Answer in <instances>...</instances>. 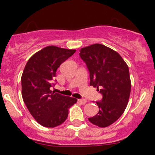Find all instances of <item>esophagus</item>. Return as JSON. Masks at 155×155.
<instances>
[{
    "label": "esophagus",
    "mask_w": 155,
    "mask_h": 155,
    "mask_svg": "<svg viewBox=\"0 0 155 155\" xmlns=\"http://www.w3.org/2000/svg\"><path fill=\"white\" fill-rule=\"evenodd\" d=\"M78 101H79L81 104H82V105H84V104H85L87 103V101L85 99H79Z\"/></svg>",
    "instance_id": "34e87169"
}]
</instances>
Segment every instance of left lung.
<instances>
[{"label": "left lung", "mask_w": 155, "mask_h": 155, "mask_svg": "<svg viewBox=\"0 0 155 155\" xmlns=\"http://www.w3.org/2000/svg\"><path fill=\"white\" fill-rule=\"evenodd\" d=\"M79 51L90 73V85L103 96L96 102L99 112L88 120L106 127L121 116L128 104L131 89L129 68L118 52L104 45H91Z\"/></svg>", "instance_id": "1"}]
</instances>
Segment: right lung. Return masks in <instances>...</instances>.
I'll list each match as a JSON object with an SVG mask.
<instances>
[{"mask_svg": "<svg viewBox=\"0 0 155 155\" xmlns=\"http://www.w3.org/2000/svg\"><path fill=\"white\" fill-rule=\"evenodd\" d=\"M75 49L46 46L28 61L21 76V95L34 119L42 126L54 127L65 121L68 109L77 102L71 97L51 91L56 70L75 53Z\"/></svg>", "mask_w": 155, "mask_h": 155, "instance_id": "obj_1", "label": "right lung"}]
</instances>
